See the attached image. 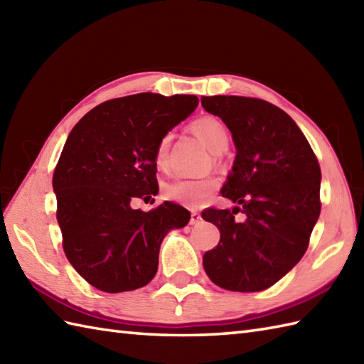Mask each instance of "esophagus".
Listing matches in <instances>:
<instances>
[{"label": "esophagus", "instance_id": "1", "mask_svg": "<svg viewBox=\"0 0 364 364\" xmlns=\"http://www.w3.org/2000/svg\"><path fill=\"white\" fill-rule=\"evenodd\" d=\"M200 222H202V215H200V213H192L191 214V225H198Z\"/></svg>", "mask_w": 364, "mask_h": 364}]
</instances>
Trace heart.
Here are the masks:
<instances>
[{
	"label": "heart",
	"mask_w": 364,
	"mask_h": 364,
	"mask_svg": "<svg viewBox=\"0 0 364 364\" xmlns=\"http://www.w3.org/2000/svg\"><path fill=\"white\" fill-rule=\"evenodd\" d=\"M192 133L196 134L205 149L213 154H220L228 146V129L223 123L215 117H202L192 123ZM168 146L170 136H164L159 141L156 151H154V162L158 168L166 170L168 166ZM218 188V180L213 176L202 178V180H176L170 183L164 189V194L168 200L186 206H202Z\"/></svg>",
	"instance_id": "obj_1"
}]
</instances>
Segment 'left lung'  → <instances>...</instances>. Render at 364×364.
Masks as SVG:
<instances>
[{
    "label": "left lung",
    "mask_w": 364,
    "mask_h": 364,
    "mask_svg": "<svg viewBox=\"0 0 364 364\" xmlns=\"http://www.w3.org/2000/svg\"><path fill=\"white\" fill-rule=\"evenodd\" d=\"M202 106L233 137L236 158L220 194L241 205L202 214L220 231L203 267L223 289H267L306 252L321 214L319 162L297 123L264 100L214 95ZM239 209L244 223L234 220Z\"/></svg>",
    "instance_id": "8db88e82"
}]
</instances>
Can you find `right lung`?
Returning <instances> with one entry per match:
<instances>
[{
	"label": "right lung",
	"mask_w": 364,
	"mask_h": 364,
	"mask_svg": "<svg viewBox=\"0 0 364 364\" xmlns=\"http://www.w3.org/2000/svg\"><path fill=\"white\" fill-rule=\"evenodd\" d=\"M197 105L196 95L142 92L98 105L68 134L53 175L58 223L68 261L94 288L150 283L164 237L188 225L191 213L173 202L150 213L131 202L158 194L156 146Z\"/></svg>",
	"instance_id": "add662e5"
}]
</instances>
